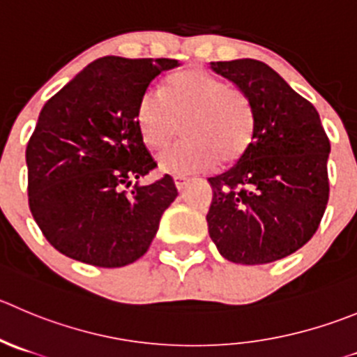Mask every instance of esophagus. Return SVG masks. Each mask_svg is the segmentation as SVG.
<instances>
[{"instance_id": "1", "label": "esophagus", "mask_w": 357, "mask_h": 357, "mask_svg": "<svg viewBox=\"0 0 357 357\" xmlns=\"http://www.w3.org/2000/svg\"><path fill=\"white\" fill-rule=\"evenodd\" d=\"M173 181H175V188L178 189V191H184V189L191 184V178H188V176L184 175H175L173 176Z\"/></svg>"}]
</instances>
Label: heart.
Wrapping results in <instances>:
<instances>
[{
  "instance_id": "b5f03b06",
  "label": "heart",
  "mask_w": 357,
  "mask_h": 357,
  "mask_svg": "<svg viewBox=\"0 0 357 357\" xmlns=\"http://www.w3.org/2000/svg\"><path fill=\"white\" fill-rule=\"evenodd\" d=\"M181 128L182 142L159 158L168 173L202 172L213 162H235L250 145L254 117L245 94L202 68L172 73L161 94L147 91L135 110L140 140L151 151L168 147Z\"/></svg>"
}]
</instances>
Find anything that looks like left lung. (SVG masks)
<instances>
[{"label":"left lung","mask_w":357,"mask_h":357,"mask_svg":"<svg viewBox=\"0 0 357 357\" xmlns=\"http://www.w3.org/2000/svg\"><path fill=\"white\" fill-rule=\"evenodd\" d=\"M210 68L245 94L254 133L236 165L208 178V235L231 263H273L317 231L329 198V140L314 105L268 64L235 59Z\"/></svg>","instance_id":"1"}]
</instances>
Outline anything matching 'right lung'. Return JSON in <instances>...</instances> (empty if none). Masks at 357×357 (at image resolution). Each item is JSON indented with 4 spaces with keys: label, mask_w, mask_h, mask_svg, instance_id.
<instances>
[{
    "label": "right lung",
    "mask_w": 357,
    "mask_h": 357,
    "mask_svg": "<svg viewBox=\"0 0 357 357\" xmlns=\"http://www.w3.org/2000/svg\"><path fill=\"white\" fill-rule=\"evenodd\" d=\"M178 64L100 57L43 105L26 149L29 208L61 254L119 268L151 247L178 192L169 175L138 182L158 165L140 140L135 110L152 80Z\"/></svg>",
    "instance_id": "1"
}]
</instances>
